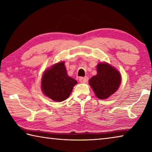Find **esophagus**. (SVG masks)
Wrapping results in <instances>:
<instances>
[{
  "mask_svg": "<svg viewBox=\"0 0 152 152\" xmlns=\"http://www.w3.org/2000/svg\"><path fill=\"white\" fill-rule=\"evenodd\" d=\"M79 81L82 82V83H85L88 81V77H80L79 78Z\"/></svg>",
  "mask_w": 152,
  "mask_h": 152,
  "instance_id": "esophagus-1",
  "label": "esophagus"
}]
</instances>
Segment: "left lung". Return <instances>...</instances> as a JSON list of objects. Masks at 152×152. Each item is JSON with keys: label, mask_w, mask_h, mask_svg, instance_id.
<instances>
[{"label": "left lung", "mask_w": 152, "mask_h": 152, "mask_svg": "<svg viewBox=\"0 0 152 152\" xmlns=\"http://www.w3.org/2000/svg\"><path fill=\"white\" fill-rule=\"evenodd\" d=\"M97 74L89 80L97 98L105 99L114 94L121 82L119 72L107 63H100L96 67Z\"/></svg>", "instance_id": "left-lung-1"}]
</instances>
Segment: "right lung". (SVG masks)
Wrapping results in <instances>:
<instances>
[{"instance_id":"1","label":"right lung","mask_w":152,"mask_h":152,"mask_svg":"<svg viewBox=\"0 0 152 152\" xmlns=\"http://www.w3.org/2000/svg\"><path fill=\"white\" fill-rule=\"evenodd\" d=\"M64 61L53 65L43 74L42 90L45 96L56 102L65 101L70 96L77 81L66 72Z\"/></svg>"}]
</instances>
